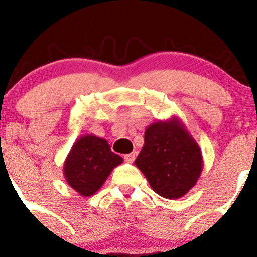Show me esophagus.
<instances>
[{"instance_id":"1","label":"esophagus","mask_w":257,"mask_h":257,"mask_svg":"<svg viewBox=\"0 0 257 257\" xmlns=\"http://www.w3.org/2000/svg\"><path fill=\"white\" fill-rule=\"evenodd\" d=\"M135 159V153L132 152V153H128V155L124 156V161L126 162V163H133Z\"/></svg>"}]
</instances>
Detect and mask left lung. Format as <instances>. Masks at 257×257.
Instances as JSON below:
<instances>
[{
    "instance_id": "8db88e82",
    "label": "left lung",
    "mask_w": 257,
    "mask_h": 257,
    "mask_svg": "<svg viewBox=\"0 0 257 257\" xmlns=\"http://www.w3.org/2000/svg\"><path fill=\"white\" fill-rule=\"evenodd\" d=\"M144 140L135 166L161 197H184L203 170L202 151L192 134L181 119L172 117L147 126Z\"/></svg>"
}]
</instances>
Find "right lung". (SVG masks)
I'll return each instance as SVG.
<instances>
[{
	"instance_id": "obj_1",
	"label": "right lung",
	"mask_w": 257,
	"mask_h": 257,
	"mask_svg": "<svg viewBox=\"0 0 257 257\" xmlns=\"http://www.w3.org/2000/svg\"><path fill=\"white\" fill-rule=\"evenodd\" d=\"M123 158L111 151L104 138L84 134L73 143L64 162V176L70 187L82 197L98 192Z\"/></svg>"
}]
</instances>
